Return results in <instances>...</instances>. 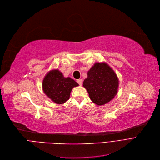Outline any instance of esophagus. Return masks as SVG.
<instances>
[{"label":"esophagus","mask_w":160,"mask_h":160,"mask_svg":"<svg viewBox=\"0 0 160 160\" xmlns=\"http://www.w3.org/2000/svg\"><path fill=\"white\" fill-rule=\"evenodd\" d=\"M77 82H78V84H79V85H82V80L81 79H78V80H77Z\"/></svg>","instance_id":"esophagus-1"}]
</instances>
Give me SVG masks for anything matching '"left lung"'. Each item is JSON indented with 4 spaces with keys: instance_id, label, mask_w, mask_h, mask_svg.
I'll list each match as a JSON object with an SVG mask.
<instances>
[{
    "instance_id": "obj_1",
    "label": "left lung",
    "mask_w": 160,
    "mask_h": 160,
    "mask_svg": "<svg viewBox=\"0 0 160 160\" xmlns=\"http://www.w3.org/2000/svg\"><path fill=\"white\" fill-rule=\"evenodd\" d=\"M118 78L106 62H96L87 72L83 81L90 100L98 105H103L115 98L118 92Z\"/></svg>"
}]
</instances>
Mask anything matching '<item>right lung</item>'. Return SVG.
<instances>
[{"mask_svg": "<svg viewBox=\"0 0 160 160\" xmlns=\"http://www.w3.org/2000/svg\"><path fill=\"white\" fill-rule=\"evenodd\" d=\"M78 86L77 82L69 77L65 78L58 69L48 72L42 81L43 92L57 104H63L69 100L73 88Z\"/></svg>", "mask_w": 160, "mask_h": 160, "instance_id": "right-lung-1", "label": "right lung"}]
</instances>
